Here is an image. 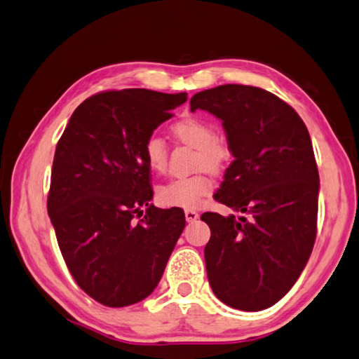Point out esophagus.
I'll use <instances>...</instances> for the list:
<instances>
[{"mask_svg":"<svg viewBox=\"0 0 359 359\" xmlns=\"http://www.w3.org/2000/svg\"><path fill=\"white\" fill-rule=\"evenodd\" d=\"M184 215H186V220L187 222H195V220L198 219V212L194 211V209H186Z\"/></svg>","mask_w":359,"mask_h":359,"instance_id":"obj_1","label":"esophagus"}]
</instances>
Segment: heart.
Here are the masks:
<instances>
[{
  "label": "heart",
  "instance_id": "1",
  "mask_svg": "<svg viewBox=\"0 0 359 359\" xmlns=\"http://www.w3.org/2000/svg\"><path fill=\"white\" fill-rule=\"evenodd\" d=\"M175 137L182 144L197 148L195 165L217 172L229 158V148L225 142L215 137L214 128L198 118H184L173 125ZM148 167L153 172H164L167 165V148L162 137L151 134L144 145ZM212 191V181L206 173H195L192 177L173 178L158 189V200L164 206L195 208L201 198Z\"/></svg>",
  "mask_w": 359,
  "mask_h": 359
}]
</instances>
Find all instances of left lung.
I'll use <instances>...</instances> for the list:
<instances>
[{"label": "left lung", "instance_id": "8db88e82", "mask_svg": "<svg viewBox=\"0 0 359 359\" xmlns=\"http://www.w3.org/2000/svg\"><path fill=\"white\" fill-rule=\"evenodd\" d=\"M222 120L234 161L214 198L228 217L205 212V247L215 297L241 311L275 305L295 285L317 233L319 172L299 114L259 87L225 84L195 93L191 111Z\"/></svg>", "mask_w": 359, "mask_h": 359}]
</instances>
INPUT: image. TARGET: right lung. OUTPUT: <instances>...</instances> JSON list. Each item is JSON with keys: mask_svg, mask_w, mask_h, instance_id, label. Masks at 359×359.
<instances>
[{"mask_svg": "<svg viewBox=\"0 0 359 359\" xmlns=\"http://www.w3.org/2000/svg\"><path fill=\"white\" fill-rule=\"evenodd\" d=\"M187 93L101 92L83 101L54 153L48 215L74 281L104 306L144 300L186 226L153 206L144 145Z\"/></svg>", "mask_w": 359, "mask_h": 359, "instance_id": "add662e5", "label": "right lung"}]
</instances>
